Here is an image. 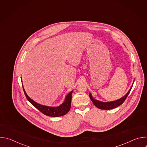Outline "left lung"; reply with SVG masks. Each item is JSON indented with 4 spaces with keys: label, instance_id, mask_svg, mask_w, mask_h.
<instances>
[{
    "label": "left lung",
    "instance_id": "obj_1",
    "mask_svg": "<svg viewBox=\"0 0 147 147\" xmlns=\"http://www.w3.org/2000/svg\"><path fill=\"white\" fill-rule=\"evenodd\" d=\"M133 85L126 94H125L124 96H123L122 98H121L117 100H114V101L102 102V101L96 100L93 98V96H92L91 93H90V98L91 100H92V102H93V103L94 104V105L96 106L99 109H103V110H109V109H114V108L121 105L124 102L125 99L127 98L128 95L129 94V93L131 90V88L133 87Z\"/></svg>",
    "mask_w": 147,
    "mask_h": 147
}]
</instances>
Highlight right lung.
<instances>
[{
	"instance_id": "obj_1",
	"label": "right lung",
	"mask_w": 147,
	"mask_h": 147,
	"mask_svg": "<svg viewBox=\"0 0 147 147\" xmlns=\"http://www.w3.org/2000/svg\"><path fill=\"white\" fill-rule=\"evenodd\" d=\"M21 79L22 80V77ZM23 83V82H22ZM23 91L24 94L27 99V100L32 105L38 109L40 112H41L44 115L51 117H59L66 115L70 109L71 107V95L73 91L70 92L65 97L64 102H63L58 107H48L43 105H40L34 100H32L30 97L27 94L24 87L23 86Z\"/></svg>"
}]
</instances>
